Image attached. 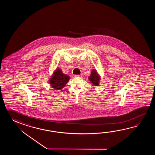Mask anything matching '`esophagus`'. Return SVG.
<instances>
[{
    "instance_id": "1",
    "label": "esophagus",
    "mask_w": 155,
    "mask_h": 155,
    "mask_svg": "<svg viewBox=\"0 0 155 155\" xmlns=\"http://www.w3.org/2000/svg\"><path fill=\"white\" fill-rule=\"evenodd\" d=\"M75 76H76V77H79V78H82L83 77V75H82V74H81V75H76Z\"/></svg>"
}]
</instances>
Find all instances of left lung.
I'll use <instances>...</instances> for the list:
<instances>
[{
	"instance_id": "1",
	"label": "left lung",
	"mask_w": 155,
	"mask_h": 155,
	"mask_svg": "<svg viewBox=\"0 0 155 155\" xmlns=\"http://www.w3.org/2000/svg\"><path fill=\"white\" fill-rule=\"evenodd\" d=\"M89 80L93 84V86H99L100 80V76H99L98 73H97L95 69H93L91 72V75L89 76Z\"/></svg>"
}]
</instances>
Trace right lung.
<instances>
[{
	"label": "right lung",
	"instance_id": "obj_1",
	"mask_svg": "<svg viewBox=\"0 0 155 155\" xmlns=\"http://www.w3.org/2000/svg\"><path fill=\"white\" fill-rule=\"evenodd\" d=\"M69 76L63 73L61 70L56 69L51 78H50L49 83L51 86L57 90H60L64 87L69 80Z\"/></svg>",
	"mask_w": 155,
	"mask_h": 155
}]
</instances>
